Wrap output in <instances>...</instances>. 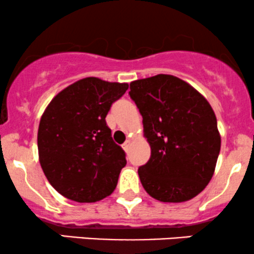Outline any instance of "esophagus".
I'll list each match as a JSON object with an SVG mask.
<instances>
[{
    "label": "esophagus",
    "mask_w": 254,
    "mask_h": 254,
    "mask_svg": "<svg viewBox=\"0 0 254 254\" xmlns=\"http://www.w3.org/2000/svg\"><path fill=\"white\" fill-rule=\"evenodd\" d=\"M129 145H130V139H127V141H125V142H124V144H123L124 150H127V149H129Z\"/></svg>",
    "instance_id": "obj_1"
}]
</instances>
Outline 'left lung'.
I'll use <instances>...</instances> for the list:
<instances>
[{
  "mask_svg": "<svg viewBox=\"0 0 254 254\" xmlns=\"http://www.w3.org/2000/svg\"><path fill=\"white\" fill-rule=\"evenodd\" d=\"M129 95L143 117L151 149L138 168L144 190L161 202L196 197L210 182L220 154L211 106L185 81L165 74L133 81Z\"/></svg>",
  "mask_w": 254,
  "mask_h": 254,
  "instance_id": "obj_1",
  "label": "left lung"
}]
</instances>
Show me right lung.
I'll return each instance as SVG.
<instances>
[{"instance_id":"add662e5","label":"right lung","mask_w":254,"mask_h":254,"mask_svg":"<svg viewBox=\"0 0 254 254\" xmlns=\"http://www.w3.org/2000/svg\"><path fill=\"white\" fill-rule=\"evenodd\" d=\"M127 88V83L82 78L58 93L43 113L40 165L52 188L68 199L97 202L117 186L127 155L105 118Z\"/></svg>"}]
</instances>
